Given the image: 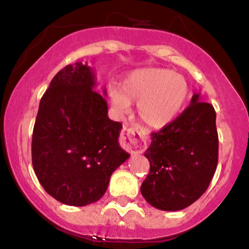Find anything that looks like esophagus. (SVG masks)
Masks as SVG:
<instances>
[{
    "label": "esophagus",
    "mask_w": 249,
    "mask_h": 249,
    "mask_svg": "<svg viewBox=\"0 0 249 249\" xmlns=\"http://www.w3.org/2000/svg\"><path fill=\"white\" fill-rule=\"evenodd\" d=\"M148 132L141 126H131L123 130L120 143L132 153H141L147 146Z\"/></svg>",
    "instance_id": "1"
}]
</instances>
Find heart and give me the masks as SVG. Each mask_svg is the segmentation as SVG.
Wrapping results in <instances>:
<instances>
[{"label": "heart", "mask_w": 249, "mask_h": 249, "mask_svg": "<svg viewBox=\"0 0 249 249\" xmlns=\"http://www.w3.org/2000/svg\"><path fill=\"white\" fill-rule=\"evenodd\" d=\"M189 97L187 80L163 68L137 69L123 80L122 93L112 92L113 103L120 112H127L130 102H137L139 117L154 129L174 122Z\"/></svg>", "instance_id": "heart-1"}]
</instances>
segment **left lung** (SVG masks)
Segmentation results:
<instances>
[{"label":"left lung","mask_w":249,"mask_h":249,"mask_svg":"<svg viewBox=\"0 0 249 249\" xmlns=\"http://www.w3.org/2000/svg\"><path fill=\"white\" fill-rule=\"evenodd\" d=\"M214 107L199 93L174 122L152 132L144 152L149 173L141 185L147 202L160 211H181L208 189L218 165L219 139Z\"/></svg>","instance_id":"8db88e82"}]
</instances>
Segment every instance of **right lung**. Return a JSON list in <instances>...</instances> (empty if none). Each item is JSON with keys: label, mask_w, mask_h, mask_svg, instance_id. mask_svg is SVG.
<instances>
[{"label": "right lung", "mask_w": 249, "mask_h": 249, "mask_svg": "<svg viewBox=\"0 0 249 249\" xmlns=\"http://www.w3.org/2000/svg\"><path fill=\"white\" fill-rule=\"evenodd\" d=\"M95 85L88 63L64 67L43 93L34 125V171L45 191L67 206L98 201L113 171L130 157L118 141L122 123L108 118Z\"/></svg>", "instance_id": "1"}]
</instances>
